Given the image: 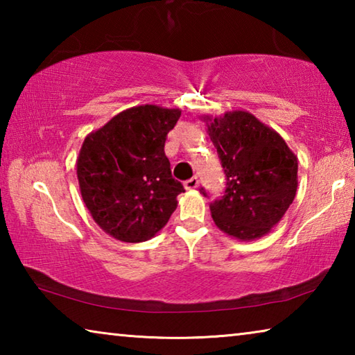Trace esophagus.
<instances>
[{
  "mask_svg": "<svg viewBox=\"0 0 355 355\" xmlns=\"http://www.w3.org/2000/svg\"><path fill=\"white\" fill-rule=\"evenodd\" d=\"M183 186L186 191H194V189H197V186H199V180H197V177H192L189 180H186Z\"/></svg>",
  "mask_w": 355,
  "mask_h": 355,
  "instance_id": "esophagus-1",
  "label": "esophagus"
}]
</instances>
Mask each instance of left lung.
<instances>
[{
	"label": "left lung",
	"mask_w": 355,
	"mask_h": 355,
	"mask_svg": "<svg viewBox=\"0 0 355 355\" xmlns=\"http://www.w3.org/2000/svg\"><path fill=\"white\" fill-rule=\"evenodd\" d=\"M202 120L227 180L225 194L209 205L214 224L239 241L268 235L296 196L297 156L277 131L248 111Z\"/></svg>",
	"instance_id": "left-lung-1"
}]
</instances>
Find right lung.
Returning a JSON list of instances; mask_svg holds the SVG:
<instances>
[{"label": "right lung", "mask_w": 355, "mask_h": 355, "mask_svg": "<svg viewBox=\"0 0 355 355\" xmlns=\"http://www.w3.org/2000/svg\"><path fill=\"white\" fill-rule=\"evenodd\" d=\"M180 116L178 107L135 106L83 142L76 159L83 202L101 230L119 241H147L175 211L184 189L172 178L164 144Z\"/></svg>", "instance_id": "obj_1"}]
</instances>
